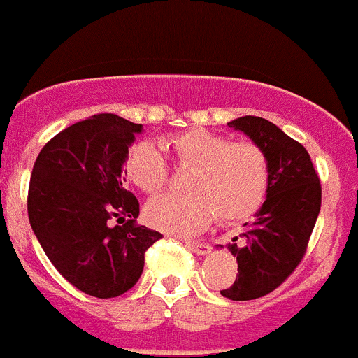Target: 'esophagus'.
I'll use <instances>...</instances> for the list:
<instances>
[{
    "label": "esophagus",
    "mask_w": 358,
    "mask_h": 358,
    "mask_svg": "<svg viewBox=\"0 0 358 358\" xmlns=\"http://www.w3.org/2000/svg\"><path fill=\"white\" fill-rule=\"evenodd\" d=\"M186 248H188L189 251H194L195 255H199V256L210 255V251H211L210 243H204V242H186Z\"/></svg>",
    "instance_id": "1"
}]
</instances>
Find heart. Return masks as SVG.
<instances>
[{
  "instance_id": "1",
  "label": "heart",
  "mask_w": 358,
  "mask_h": 358,
  "mask_svg": "<svg viewBox=\"0 0 358 358\" xmlns=\"http://www.w3.org/2000/svg\"><path fill=\"white\" fill-rule=\"evenodd\" d=\"M173 159L186 176L188 194H164L145 208L147 222L172 235L206 229L215 213L222 222H242L260 210L267 197L268 161L252 141H233L208 129H189L169 140ZM129 181L147 194L169 182V163L152 141H136L123 159Z\"/></svg>"
}]
</instances>
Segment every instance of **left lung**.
I'll use <instances>...</instances> for the list:
<instances>
[{"label":"left lung","mask_w":358,"mask_h":358,"mask_svg":"<svg viewBox=\"0 0 358 358\" xmlns=\"http://www.w3.org/2000/svg\"><path fill=\"white\" fill-rule=\"evenodd\" d=\"M265 152L268 161L267 199L245 224L242 242L227 243L236 256L235 283L220 290L233 301H249L273 292L305 256L321 210V182L301 143L260 116H242L227 123Z\"/></svg>","instance_id":"left-lung-1"}]
</instances>
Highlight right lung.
I'll use <instances>...</instances> for the list:
<instances>
[{
    "mask_svg": "<svg viewBox=\"0 0 358 358\" xmlns=\"http://www.w3.org/2000/svg\"><path fill=\"white\" fill-rule=\"evenodd\" d=\"M141 129L94 115L52 138L31 170L28 218L41 248L73 287L100 299L132 289L163 236L136 224L140 202L125 189L123 159Z\"/></svg>",
    "mask_w": 358,
    "mask_h": 358,
    "instance_id": "add662e5",
    "label": "right lung"
}]
</instances>
